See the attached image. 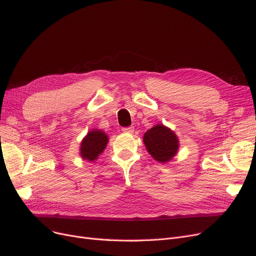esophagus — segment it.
Wrapping results in <instances>:
<instances>
[{"mask_svg":"<svg viewBox=\"0 0 256 256\" xmlns=\"http://www.w3.org/2000/svg\"><path fill=\"white\" fill-rule=\"evenodd\" d=\"M122 132H126V134H132L134 131V127H126V128H122Z\"/></svg>","mask_w":256,"mask_h":256,"instance_id":"1","label":"esophagus"}]
</instances>
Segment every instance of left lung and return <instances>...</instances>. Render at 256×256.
Wrapping results in <instances>:
<instances>
[{
  "label": "left lung",
  "instance_id": "left-lung-1",
  "mask_svg": "<svg viewBox=\"0 0 256 256\" xmlns=\"http://www.w3.org/2000/svg\"><path fill=\"white\" fill-rule=\"evenodd\" d=\"M143 142L150 156L160 164L171 161L180 150V140L173 130L157 124L146 131Z\"/></svg>",
  "mask_w": 256,
  "mask_h": 256
}]
</instances>
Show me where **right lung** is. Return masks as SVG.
<instances>
[{
	"mask_svg": "<svg viewBox=\"0 0 256 256\" xmlns=\"http://www.w3.org/2000/svg\"><path fill=\"white\" fill-rule=\"evenodd\" d=\"M109 142V136L102 129H92L80 143V156L83 160L94 162L102 154Z\"/></svg>",
	"mask_w": 256,
	"mask_h": 256,
	"instance_id": "1",
	"label": "right lung"
}]
</instances>
